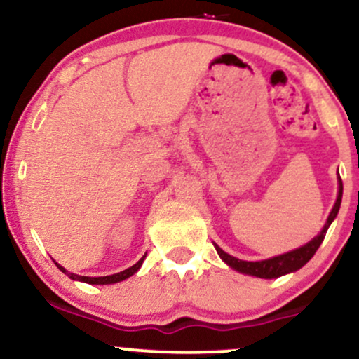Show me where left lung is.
Listing matches in <instances>:
<instances>
[{
	"label": "left lung",
	"mask_w": 359,
	"mask_h": 359,
	"mask_svg": "<svg viewBox=\"0 0 359 359\" xmlns=\"http://www.w3.org/2000/svg\"><path fill=\"white\" fill-rule=\"evenodd\" d=\"M341 199H343V180H341V177H339V192H337L336 204H334V208H332L331 214H329L327 221H325L323 231L317 234L316 238H312L307 245L300 246V248L294 250V251H288V253L278 255V257H273L269 259H262V262H245V259H240L236 257H231V255H228L226 251H222L217 245H214V246H216L217 255H219L222 262H224L226 265L231 266L233 270L240 271V273H245V275H253V277H258V278H278V277H282V275L290 273V271L302 269L309 259L314 257L317 248H319L320 243H323V240H324L325 231H327V228L331 226V222L334 221L337 212H339Z\"/></svg>",
	"instance_id": "obj_1"
}]
</instances>
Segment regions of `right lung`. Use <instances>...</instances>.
<instances>
[{"mask_svg": "<svg viewBox=\"0 0 359 359\" xmlns=\"http://www.w3.org/2000/svg\"><path fill=\"white\" fill-rule=\"evenodd\" d=\"M143 259L145 257H142L138 259L137 263H135L133 266H130V269L119 271V273H114V275H108V277H82V275H76V273H71V271H67L64 269V266H60L59 263H55L57 266H59L60 271H64L65 275H69L72 280H79V282H84V283H90V285H109V283H118V282H123V280H126L128 277H131V275H135L137 271L140 270V266H142Z\"/></svg>", "mask_w": 359, "mask_h": 359, "instance_id": "obj_1", "label": "right lung"}]
</instances>
